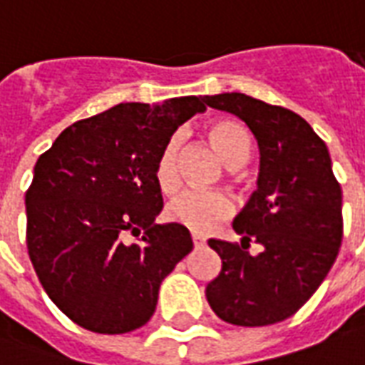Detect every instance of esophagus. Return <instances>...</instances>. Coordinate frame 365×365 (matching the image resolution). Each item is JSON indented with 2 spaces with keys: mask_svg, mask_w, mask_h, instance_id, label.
Masks as SVG:
<instances>
[{
  "mask_svg": "<svg viewBox=\"0 0 365 365\" xmlns=\"http://www.w3.org/2000/svg\"><path fill=\"white\" fill-rule=\"evenodd\" d=\"M191 240H193V246H195V248H201V246L207 245V238L201 237V235H191Z\"/></svg>",
  "mask_w": 365,
  "mask_h": 365,
  "instance_id": "esophagus-1",
  "label": "esophagus"
}]
</instances>
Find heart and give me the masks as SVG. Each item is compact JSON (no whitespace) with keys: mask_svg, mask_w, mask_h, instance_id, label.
Masks as SVG:
<instances>
[{"mask_svg":"<svg viewBox=\"0 0 365 365\" xmlns=\"http://www.w3.org/2000/svg\"><path fill=\"white\" fill-rule=\"evenodd\" d=\"M207 138L213 144L219 158L229 168L240 166L250 154V135L238 120L219 119L207 127ZM180 135L168 138L156 160V183L162 191L175 190L178 185V154H180ZM235 211L232 201L219 191L185 190L170 201L166 215L170 221L182 225L193 232H211L222 221H227Z\"/></svg>","mask_w":365,"mask_h":365,"instance_id":"obj_1","label":"heart"}]
</instances>
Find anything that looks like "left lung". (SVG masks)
Here are the masks:
<instances>
[{"label":"left lung","mask_w":365,"mask_h":365,"mask_svg":"<svg viewBox=\"0 0 365 365\" xmlns=\"http://www.w3.org/2000/svg\"><path fill=\"white\" fill-rule=\"evenodd\" d=\"M201 99L245 120L260 150L256 191L232 222L240 246L209 240L222 268L207 283V301L237 327L285 321L321 287L342 242V190L329 148L289 109L245 93ZM250 240L262 246L258 255L245 250Z\"/></svg>","instance_id":"1"}]
</instances>
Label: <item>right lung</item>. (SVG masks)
<instances>
[{
	"label": "right lung",
	"instance_id": "1",
	"mask_svg": "<svg viewBox=\"0 0 365 365\" xmlns=\"http://www.w3.org/2000/svg\"><path fill=\"white\" fill-rule=\"evenodd\" d=\"M205 111L195 96L119 103L64 128L36 160L25 195L27 248L46 295L99 334L150 321L160 283L193 248L190 230L156 225V160L175 128ZM128 234L140 236L130 245Z\"/></svg>",
	"mask_w": 365,
	"mask_h": 365
}]
</instances>
